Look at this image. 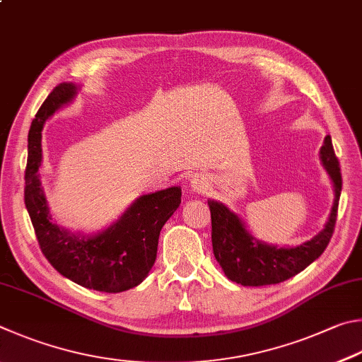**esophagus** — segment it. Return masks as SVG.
Wrapping results in <instances>:
<instances>
[{
  "label": "esophagus",
  "mask_w": 362,
  "mask_h": 362,
  "mask_svg": "<svg viewBox=\"0 0 362 362\" xmlns=\"http://www.w3.org/2000/svg\"><path fill=\"white\" fill-rule=\"evenodd\" d=\"M189 187L194 193H206L209 189V180L202 174H194L189 179Z\"/></svg>",
  "instance_id": "esophagus-1"
}]
</instances>
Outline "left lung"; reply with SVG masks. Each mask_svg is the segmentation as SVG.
<instances>
[{
  "label": "left lung",
  "instance_id": "1",
  "mask_svg": "<svg viewBox=\"0 0 362 362\" xmlns=\"http://www.w3.org/2000/svg\"><path fill=\"white\" fill-rule=\"evenodd\" d=\"M320 160L332 182L334 202L325 228L310 240L293 247H279L256 239L240 216L220 201L209 199L212 216L214 255L226 277L244 286L275 285L294 277L325 252L336 226L341 175L331 136L325 137Z\"/></svg>",
  "mask_w": 362,
  "mask_h": 362
}]
</instances>
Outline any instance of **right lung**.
<instances>
[{
  "instance_id": "obj_1",
  "label": "right lung",
  "mask_w": 362,
  "mask_h": 362,
  "mask_svg": "<svg viewBox=\"0 0 362 362\" xmlns=\"http://www.w3.org/2000/svg\"><path fill=\"white\" fill-rule=\"evenodd\" d=\"M81 85L63 82L47 96L31 123L25 170V206L42 253L63 277L88 290L122 293L142 284L155 264L160 231L180 206L182 188L141 194L112 225L98 233L69 231L52 218L41 174L42 128L68 106Z\"/></svg>"
}]
</instances>
